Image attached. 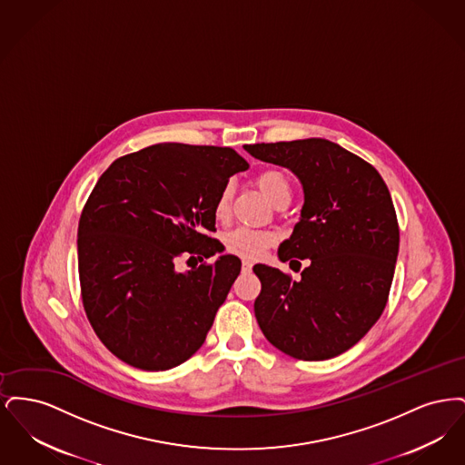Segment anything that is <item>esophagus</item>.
I'll return each instance as SVG.
<instances>
[{
    "label": "esophagus",
    "instance_id": "obj_1",
    "mask_svg": "<svg viewBox=\"0 0 465 465\" xmlns=\"http://www.w3.org/2000/svg\"><path fill=\"white\" fill-rule=\"evenodd\" d=\"M251 268H252V262H249V260H243V262H242L243 272H251Z\"/></svg>",
    "mask_w": 465,
    "mask_h": 465
}]
</instances>
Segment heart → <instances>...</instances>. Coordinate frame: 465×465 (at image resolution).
Returning <instances> with one entry per match:
<instances>
[{"mask_svg": "<svg viewBox=\"0 0 465 465\" xmlns=\"http://www.w3.org/2000/svg\"><path fill=\"white\" fill-rule=\"evenodd\" d=\"M260 190L263 192L266 199L273 205H279L282 202H288L292 195L291 181L281 171H265L256 179ZM233 195V186L224 184L214 205V214L218 220H224L230 213V203ZM273 242L272 233L263 230H252V228H235L230 233L224 235V245L230 252L242 256V258H258L270 243Z\"/></svg>", "mask_w": 465, "mask_h": 465, "instance_id": "heart-1", "label": "heart"}]
</instances>
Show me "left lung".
Listing matches in <instances>:
<instances>
[{
    "instance_id": "obj_1",
    "label": "left lung",
    "mask_w": 465,
    "mask_h": 465,
    "mask_svg": "<svg viewBox=\"0 0 465 465\" xmlns=\"http://www.w3.org/2000/svg\"><path fill=\"white\" fill-rule=\"evenodd\" d=\"M243 150L298 177L300 222L277 254L298 265L294 257L309 260L300 281L254 265L262 281L256 321L266 340L291 357L324 361L343 354L373 328L392 284L399 226L389 188L373 165L328 139Z\"/></svg>"
}]
</instances>
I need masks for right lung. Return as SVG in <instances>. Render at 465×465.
<instances>
[{
	"label": "right lung",
	"mask_w": 465,
	"mask_h": 465,
	"mask_svg": "<svg viewBox=\"0 0 465 465\" xmlns=\"http://www.w3.org/2000/svg\"><path fill=\"white\" fill-rule=\"evenodd\" d=\"M247 169L232 148L163 143L114 160L95 183L78 224L82 298L124 362L165 371L203 345L242 266L207 233L223 186ZM181 253L223 256L179 272Z\"/></svg>",
	"instance_id": "add662e5"
}]
</instances>
